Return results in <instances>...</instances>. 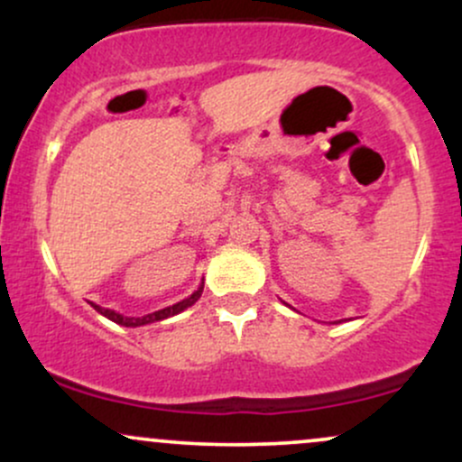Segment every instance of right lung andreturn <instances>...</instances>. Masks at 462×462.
<instances>
[{
  "label": "right lung",
  "mask_w": 462,
  "mask_h": 462,
  "mask_svg": "<svg viewBox=\"0 0 462 462\" xmlns=\"http://www.w3.org/2000/svg\"><path fill=\"white\" fill-rule=\"evenodd\" d=\"M201 291H204V284H199V289L195 291V293L190 295V298L178 301V304H173V306H167V309H162V310L152 312V315H145V317H124V315H119V312H115V310H110V309H102V306H97V304H93V309L97 310L99 315H104L106 319L119 323V326L136 328V326H147V323L162 321V319H167V317L178 315V312H182L184 309H189V306H193L195 301L201 298Z\"/></svg>",
  "instance_id": "add662e5"
}]
</instances>
